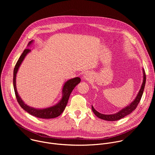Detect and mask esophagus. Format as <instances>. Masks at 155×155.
Listing matches in <instances>:
<instances>
[{
	"label": "esophagus",
	"mask_w": 155,
	"mask_h": 155,
	"mask_svg": "<svg viewBox=\"0 0 155 155\" xmlns=\"http://www.w3.org/2000/svg\"><path fill=\"white\" fill-rule=\"evenodd\" d=\"M84 78L86 79V80H89L90 78V74L88 73H86L84 75Z\"/></svg>",
	"instance_id": "obj_1"
}]
</instances>
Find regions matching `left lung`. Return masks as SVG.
<instances>
[{"instance_id": "left-lung-1", "label": "left lung", "mask_w": 155, "mask_h": 155, "mask_svg": "<svg viewBox=\"0 0 155 155\" xmlns=\"http://www.w3.org/2000/svg\"><path fill=\"white\" fill-rule=\"evenodd\" d=\"M143 80L142 85L141 86L140 90L136 98L135 99V100L133 102H132L129 105H128L126 107H125L124 108L122 109L119 112H118L115 114H114V115L113 114L112 115H104V114H100L99 112L96 111V110L94 108V107L92 106L93 112L96 115V116H97L98 118L102 119L104 120L113 121H117V120H120V119L124 118V117H126V115L130 114L131 112H133L134 110L136 108V107H137V105L139 104V103L140 102V99L142 96V94H143V90H144L145 81H146V75H145V72L144 70H143Z\"/></svg>"}]
</instances>
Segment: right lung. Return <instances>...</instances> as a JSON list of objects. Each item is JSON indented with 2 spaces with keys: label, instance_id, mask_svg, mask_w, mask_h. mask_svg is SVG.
Returning <instances> with one entry per match:
<instances>
[{
  "label": "right lung",
  "instance_id": "1",
  "mask_svg": "<svg viewBox=\"0 0 155 155\" xmlns=\"http://www.w3.org/2000/svg\"><path fill=\"white\" fill-rule=\"evenodd\" d=\"M32 41L29 42L28 45L31 44ZM30 49L26 48L24 50V51L22 53L21 56L19 57V59L18 60L13 71V87L15 93L16 95V97L17 99L18 102L19 103V105L23 108L25 111L28 112L29 114L36 117L40 118H44V119H50V118H54L59 116L64 110L66 105L68 104L69 96L74 89L75 86H77L81 81V79L79 77H76L72 79H71L66 82L63 87L62 89V93L63 96L61 101L54 106L47 108H43V109H35L32 107H30L26 104L24 103V102L22 101L21 97L19 96L16 87V76L18 72V70L19 68V66L23 62V59H25L26 54L30 51Z\"/></svg>",
  "mask_w": 155,
  "mask_h": 155
}]
</instances>
